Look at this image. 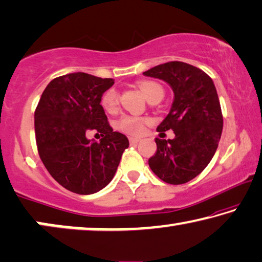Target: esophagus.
<instances>
[{
    "instance_id": "1",
    "label": "esophagus",
    "mask_w": 262,
    "mask_h": 262,
    "mask_svg": "<svg viewBox=\"0 0 262 262\" xmlns=\"http://www.w3.org/2000/svg\"><path fill=\"white\" fill-rule=\"evenodd\" d=\"M139 138H135V137H131L130 138V144H131V145H136V144H137L138 142H139Z\"/></svg>"
}]
</instances>
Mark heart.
Masks as SVG:
<instances>
[{
	"label": "heart",
	"instance_id": "obj_1",
	"mask_svg": "<svg viewBox=\"0 0 262 262\" xmlns=\"http://www.w3.org/2000/svg\"><path fill=\"white\" fill-rule=\"evenodd\" d=\"M139 89L144 94V97L146 98V100H149L150 98H152L157 94H162L163 96V89L156 82L152 81H142L139 82ZM101 105L107 112H113L118 106V92L115 89H110L106 91L101 97ZM118 127L124 132L131 135H139L143 131L144 127V120L137 118V117H131V116H124L122 119L119 120Z\"/></svg>",
	"mask_w": 262,
	"mask_h": 262
}]
</instances>
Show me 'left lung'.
Wrapping results in <instances>:
<instances>
[{
  "mask_svg": "<svg viewBox=\"0 0 262 262\" xmlns=\"http://www.w3.org/2000/svg\"><path fill=\"white\" fill-rule=\"evenodd\" d=\"M143 74L165 81L173 92L171 108L157 131L172 130L175 138L155 139L157 151L149 158L150 169L169 184L187 183L209 164L221 138L223 118L214 82L202 70L181 61Z\"/></svg>",
  "mask_w": 262,
  "mask_h": 262,
  "instance_id": "8db88e82",
  "label": "left lung"
}]
</instances>
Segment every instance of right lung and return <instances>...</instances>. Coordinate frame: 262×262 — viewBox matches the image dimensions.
<instances>
[{
    "label": "right lung",
    "instance_id": "obj_1",
    "mask_svg": "<svg viewBox=\"0 0 262 262\" xmlns=\"http://www.w3.org/2000/svg\"><path fill=\"white\" fill-rule=\"evenodd\" d=\"M113 84V79L70 73L53 79L37 104L34 124L41 161L59 184L75 194L91 195L105 188L128 147L127 137L112 130L100 105ZM91 129L103 138L87 139Z\"/></svg>",
    "mask_w": 262,
    "mask_h": 262
}]
</instances>
